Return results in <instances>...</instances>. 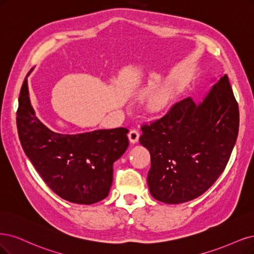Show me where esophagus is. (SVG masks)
<instances>
[{
  "label": "esophagus",
  "mask_w": 254,
  "mask_h": 254,
  "mask_svg": "<svg viewBox=\"0 0 254 254\" xmlns=\"http://www.w3.org/2000/svg\"><path fill=\"white\" fill-rule=\"evenodd\" d=\"M128 139H129V141L132 142V143L138 142V140H139V132H138V129H136V128L130 129L129 133H128Z\"/></svg>",
  "instance_id": "1"
}]
</instances>
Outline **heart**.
I'll return each mask as SVG.
<instances>
[{"mask_svg":"<svg viewBox=\"0 0 254 254\" xmlns=\"http://www.w3.org/2000/svg\"><path fill=\"white\" fill-rule=\"evenodd\" d=\"M166 95L165 94H159L153 100H152V108L153 109H160L163 107L164 103L166 102Z\"/></svg>","mask_w":254,"mask_h":254,"instance_id":"obj_1","label":"heart"}]
</instances>
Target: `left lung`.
Returning a JSON list of instances; mask_svg holds the SVG:
<instances>
[{
	"label": "left lung",
	"mask_w": 254,
	"mask_h": 254,
	"mask_svg": "<svg viewBox=\"0 0 254 254\" xmlns=\"http://www.w3.org/2000/svg\"><path fill=\"white\" fill-rule=\"evenodd\" d=\"M239 124V106L225 74L202 102L184 98L160 119L143 125L139 141L151 154V194L180 204L204 193L228 163Z\"/></svg>",
	"instance_id": "1"
}]
</instances>
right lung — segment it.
I'll list each match as a JSON object with an SVG mask.
<instances>
[{
	"instance_id": "obj_1",
	"label": "right lung",
	"mask_w": 254,
	"mask_h": 254,
	"mask_svg": "<svg viewBox=\"0 0 254 254\" xmlns=\"http://www.w3.org/2000/svg\"><path fill=\"white\" fill-rule=\"evenodd\" d=\"M16 127L26 156L56 194L86 205L107 198L113 182V164L128 146L127 128L76 135L52 132L35 116L27 77L18 97Z\"/></svg>"
}]
</instances>
